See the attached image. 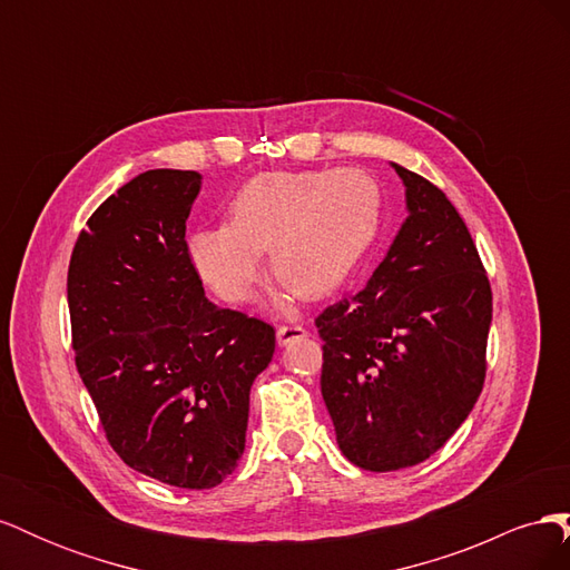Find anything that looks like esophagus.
I'll list each match as a JSON object with an SVG mask.
<instances>
[{
  "label": "esophagus",
  "mask_w": 570,
  "mask_h": 570,
  "mask_svg": "<svg viewBox=\"0 0 570 570\" xmlns=\"http://www.w3.org/2000/svg\"><path fill=\"white\" fill-rule=\"evenodd\" d=\"M306 335V327L299 323H292V325H281L278 327V344L285 347L292 340H302Z\"/></svg>",
  "instance_id": "34e87169"
}]
</instances>
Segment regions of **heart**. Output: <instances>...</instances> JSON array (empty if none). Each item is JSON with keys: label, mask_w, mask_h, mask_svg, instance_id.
<instances>
[{"label": "heart", "mask_w": 570, "mask_h": 570, "mask_svg": "<svg viewBox=\"0 0 570 570\" xmlns=\"http://www.w3.org/2000/svg\"><path fill=\"white\" fill-rule=\"evenodd\" d=\"M383 197L364 168L299 170L252 178L230 204L228 226L199 230L189 256L218 297L243 302L258 278V258L299 297L337 289L381 226Z\"/></svg>", "instance_id": "b5f03b06"}]
</instances>
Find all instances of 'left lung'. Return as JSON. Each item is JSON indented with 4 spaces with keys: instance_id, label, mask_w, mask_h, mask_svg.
<instances>
[{
    "instance_id": "left-lung-1",
    "label": "left lung",
    "mask_w": 570,
    "mask_h": 570,
    "mask_svg": "<svg viewBox=\"0 0 570 570\" xmlns=\"http://www.w3.org/2000/svg\"><path fill=\"white\" fill-rule=\"evenodd\" d=\"M406 220L366 287L316 318L321 392L342 454L364 471L433 456L485 383L492 289L454 204L392 164Z\"/></svg>"
}]
</instances>
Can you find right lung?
I'll return each instance as SVG.
<instances>
[{"mask_svg": "<svg viewBox=\"0 0 570 570\" xmlns=\"http://www.w3.org/2000/svg\"><path fill=\"white\" fill-rule=\"evenodd\" d=\"M197 170L154 168L90 216L68 266L76 366L114 452L166 485L209 490L245 452L249 390L275 331L204 297L185 243Z\"/></svg>", "mask_w": 570, "mask_h": 570, "instance_id": "obj_1", "label": "right lung"}]
</instances>
